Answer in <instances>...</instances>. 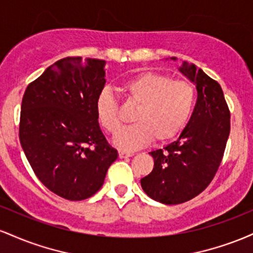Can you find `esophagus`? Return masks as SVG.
<instances>
[{
	"label": "esophagus",
	"instance_id": "1",
	"mask_svg": "<svg viewBox=\"0 0 253 253\" xmlns=\"http://www.w3.org/2000/svg\"><path fill=\"white\" fill-rule=\"evenodd\" d=\"M133 153L129 152H124V151H119V158H128V157H132Z\"/></svg>",
	"mask_w": 253,
	"mask_h": 253
}]
</instances>
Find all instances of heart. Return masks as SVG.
<instances>
[{"instance_id": "b5f03b06", "label": "heart", "mask_w": 253, "mask_h": 253, "mask_svg": "<svg viewBox=\"0 0 253 253\" xmlns=\"http://www.w3.org/2000/svg\"><path fill=\"white\" fill-rule=\"evenodd\" d=\"M123 91L127 100L138 104L132 115L134 124L121 129L113 140L124 151L140 149L153 138L159 143L172 139L189 120L196 100L193 84L155 72L129 78L123 84ZM95 114L108 133L114 134L120 128L118 102L108 89L97 95Z\"/></svg>"}]
</instances>
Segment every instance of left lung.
I'll return each instance as SVG.
<instances>
[{"label":"left lung","instance_id":"obj_1","mask_svg":"<svg viewBox=\"0 0 253 253\" xmlns=\"http://www.w3.org/2000/svg\"><path fill=\"white\" fill-rule=\"evenodd\" d=\"M178 70L195 84V108L175 141L150 152L153 170L140 179L146 195L164 205L189 201L208 187L221 163L231 129L220 84L194 64L183 62Z\"/></svg>","mask_w":253,"mask_h":253}]
</instances>
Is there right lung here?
Masks as SVG:
<instances>
[{"label":"right lung","mask_w":253,"mask_h":253,"mask_svg":"<svg viewBox=\"0 0 253 253\" xmlns=\"http://www.w3.org/2000/svg\"><path fill=\"white\" fill-rule=\"evenodd\" d=\"M104 64L64 58L32 82L22 97V150L40 182L70 201L97 193L119 156L95 114V101L106 84Z\"/></svg>","instance_id":"1"}]
</instances>
